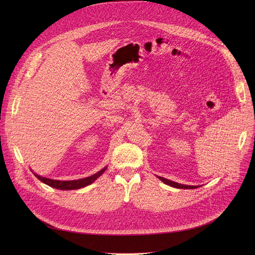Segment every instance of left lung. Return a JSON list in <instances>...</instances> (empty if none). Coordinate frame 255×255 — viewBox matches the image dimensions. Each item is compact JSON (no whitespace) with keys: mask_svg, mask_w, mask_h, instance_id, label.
I'll list each match as a JSON object with an SVG mask.
<instances>
[{"mask_svg":"<svg viewBox=\"0 0 255 255\" xmlns=\"http://www.w3.org/2000/svg\"><path fill=\"white\" fill-rule=\"evenodd\" d=\"M158 178L163 181L164 184L170 186V187H173V188H177V189H196L198 187L196 186H187V185H181V184H177V183H174V181L172 180H169V179H166L164 177H161V176H158Z\"/></svg>","mask_w":255,"mask_h":255,"instance_id":"obj_1","label":"left lung"}]
</instances>
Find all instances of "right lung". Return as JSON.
Returning <instances> with one entry per match:
<instances>
[{
  "label": "right lung",
  "instance_id": "1",
  "mask_svg": "<svg viewBox=\"0 0 255 255\" xmlns=\"http://www.w3.org/2000/svg\"><path fill=\"white\" fill-rule=\"evenodd\" d=\"M107 167H104L102 170H100L99 172L89 176V177H85V178H81V179H77V180H57V179H50V178H46L43 176H40L38 174H35V176L37 177L39 180H41L42 183H44L45 185L54 188V189H58V190H77V189H81L84 188L86 186L91 185L92 183L100 176L102 175V173L106 170Z\"/></svg>",
  "mask_w": 255,
  "mask_h": 255
}]
</instances>
